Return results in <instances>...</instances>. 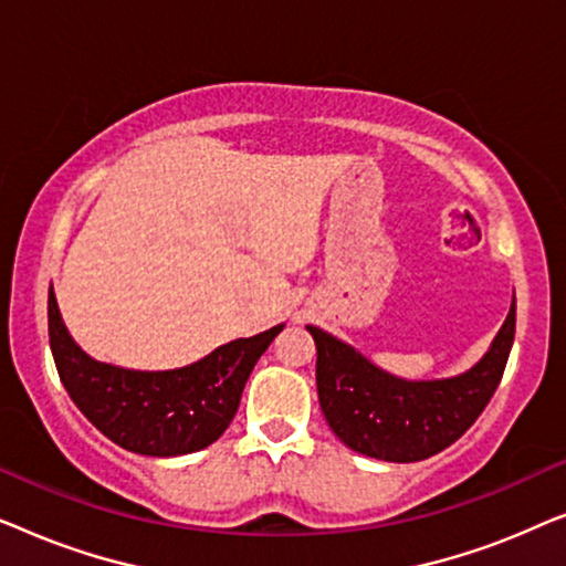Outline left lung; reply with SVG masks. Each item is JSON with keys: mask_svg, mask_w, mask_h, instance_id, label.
I'll list each match as a JSON object with an SVG mask.
<instances>
[{"mask_svg": "<svg viewBox=\"0 0 566 566\" xmlns=\"http://www.w3.org/2000/svg\"><path fill=\"white\" fill-rule=\"evenodd\" d=\"M316 345V391L347 448L378 461L412 463L455 443L490 405L515 339V301L484 358L467 374L407 381L374 366L343 339L306 327Z\"/></svg>", "mask_w": 566, "mask_h": 566, "instance_id": "8db88e82", "label": "left lung"}]
</instances>
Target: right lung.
Segmentation results:
<instances>
[{
	"mask_svg": "<svg viewBox=\"0 0 566 566\" xmlns=\"http://www.w3.org/2000/svg\"><path fill=\"white\" fill-rule=\"evenodd\" d=\"M283 324L239 337L175 370H130L90 358L69 335L49 291V337L59 378L80 412L126 451L185 455L211 446L234 420L254 363Z\"/></svg>",
	"mask_w": 566,
	"mask_h": 566,
	"instance_id": "right-lung-1",
	"label": "right lung"
}]
</instances>
